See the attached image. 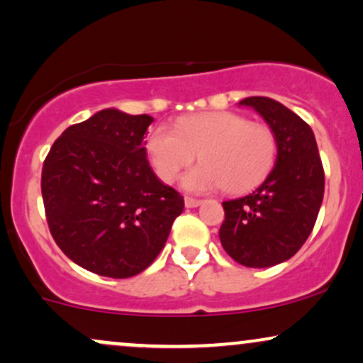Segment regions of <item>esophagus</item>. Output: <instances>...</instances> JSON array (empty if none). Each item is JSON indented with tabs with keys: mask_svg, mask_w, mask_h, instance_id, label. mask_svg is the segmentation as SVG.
<instances>
[{
	"mask_svg": "<svg viewBox=\"0 0 363 363\" xmlns=\"http://www.w3.org/2000/svg\"><path fill=\"white\" fill-rule=\"evenodd\" d=\"M184 204H186V208H198L199 204H201V199H196V198H191V196H186Z\"/></svg>",
	"mask_w": 363,
	"mask_h": 363,
	"instance_id": "esophagus-1",
	"label": "esophagus"
}]
</instances>
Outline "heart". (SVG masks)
Wrapping results in <instances>:
<instances>
[{
  "mask_svg": "<svg viewBox=\"0 0 363 363\" xmlns=\"http://www.w3.org/2000/svg\"><path fill=\"white\" fill-rule=\"evenodd\" d=\"M145 150L164 182L176 181L198 155L203 162L182 179L186 189L208 193L223 186L238 194L265 181L276 164L277 140L267 125L252 123L238 113L208 111L179 118L174 130L154 126Z\"/></svg>",
  "mask_w": 363,
  "mask_h": 363,
  "instance_id": "1",
  "label": "heart"
}]
</instances>
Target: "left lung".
<instances>
[{"instance_id": "obj_1", "label": "left lung", "mask_w": 363, "mask_h": 363, "mask_svg": "<svg viewBox=\"0 0 363 363\" xmlns=\"http://www.w3.org/2000/svg\"><path fill=\"white\" fill-rule=\"evenodd\" d=\"M240 106L253 108L267 121L277 140V159L253 193L225 201L220 240L238 264L272 267L291 259L311 235L325 194V170L303 118L265 96L242 99Z\"/></svg>"}]
</instances>
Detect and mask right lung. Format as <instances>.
<instances>
[{
    "label": "right lung",
    "instance_id": "obj_1",
    "mask_svg": "<svg viewBox=\"0 0 363 363\" xmlns=\"http://www.w3.org/2000/svg\"><path fill=\"white\" fill-rule=\"evenodd\" d=\"M154 118L108 108L64 130L42 169V198L55 243L98 276H137L157 259L184 209L147 160Z\"/></svg>",
    "mask_w": 363,
    "mask_h": 363
}]
</instances>
